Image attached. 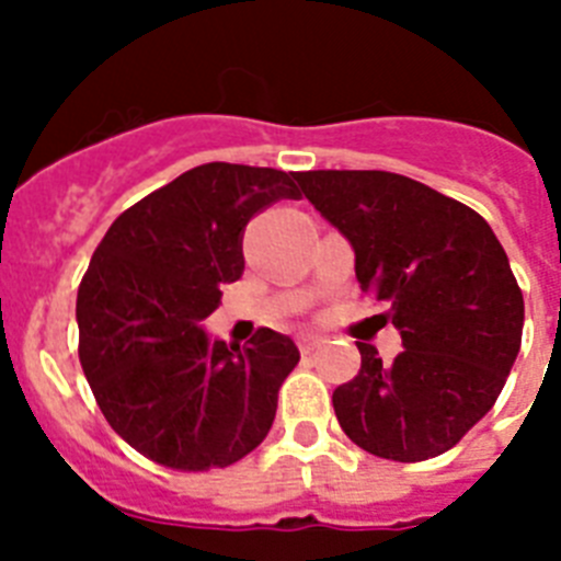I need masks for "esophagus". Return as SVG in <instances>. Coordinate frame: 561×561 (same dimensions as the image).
Segmentation results:
<instances>
[{"label":"esophagus","mask_w":561,"mask_h":561,"mask_svg":"<svg viewBox=\"0 0 561 561\" xmlns=\"http://www.w3.org/2000/svg\"><path fill=\"white\" fill-rule=\"evenodd\" d=\"M322 345H324L322 336H313V333H302V336H299V351L302 353L317 351V347H322Z\"/></svg>","instance_id":"obj_1"}]
</instances>
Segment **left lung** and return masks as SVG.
<instances>
[{"mask_svg":"<svg viewBox=\"0 0 561 561\" xmlns=\"http://www.w3.org/2000/svg\"><path fill=\"white\" fill-rule=\"evenodd\" d=\"M356 253V279L385 305L404 351L333 390L347 439L393 462L445 454L491 411L522 345L525 302L505 248L477 210L388 171L296 176Z\"/></svg>","mask_w":561,"mask_h":561,"instance_id":"1","label":"left lung"}]
</instances>
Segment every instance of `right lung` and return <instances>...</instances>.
Returning <instances> with one entry per match:
<instances>
[{"instance_id":"obj_1","label":"right lung","mask_w":561,"mask_h":561,"mask_svg":"<svg viewBox=\"0 0 561 561\" xmlns=\"http://www.w3.org/2000/svg\"><path fill=\"white\" fill-rule=\"evenodd\" d=\"M296 196V173L199 164L116 216L93 251L77 296L79 362L107 425L150 462L228 468L271 431L299 347L271 328L228 347L202 319L242 276L244 225Z\"/></svg>"}]
</instances>
